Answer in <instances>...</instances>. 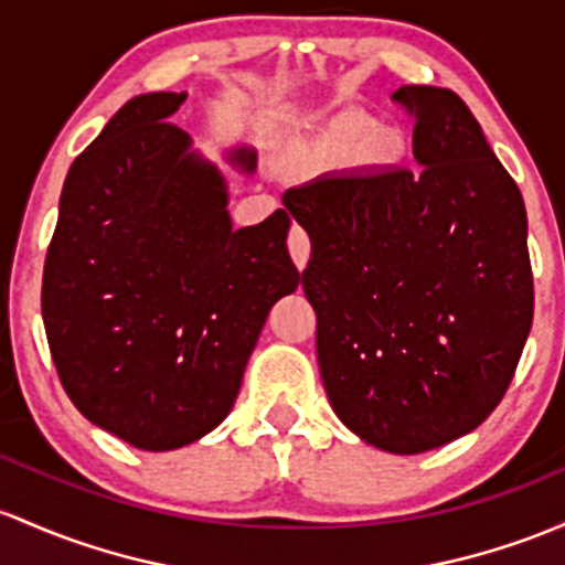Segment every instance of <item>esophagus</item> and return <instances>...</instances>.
I'll return each instance as SVG.
<instances>
[{
  "label": "esophagus",
  "mask_w": 565,
  "mask_h": 565,
  "mask_svg": "<svg viewBox=\"0 0 565 565\" xmlns=\"http://www.w3.org/2000/svg\"><path fill=\"white\" fill-rule=\"evenodd\" d=\"M289 254H292L297 268H306L308 257H311V241L300 225H292V231H289Z\"/></svg>",
  "instance_id": "34e87169"
}]
</instances>
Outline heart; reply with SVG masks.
Wrapping results in <instances>:
<instances>
[{"mask_svg":"<svg viewBox=\"0 0 565 565\" xmlns=\"http://www.w3.org/2000/svg\"><path fill=\"white\" fill-rule=\"evenodd\" d=\"M297 152L313 163L334 166L353 154L362 169H396L411 154V141L402 128L375 126L373 115L362 109H343L321 126V131L302 141Z\"/></svg>","mask_w":565,"mask_h":565,"instance_id":"obj_1","label":"heart"}]
</instances>
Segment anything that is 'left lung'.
Returning a JSON list of instances; mask_svg holds the SVG:
<instances>
[{"label":"left lung","instance_id":"left-lung-1","mask_svg":"<svg viewBox=\"0 0 565 565\" xmlns=\"http://www.w3.org/2000/svg\"><path fill=\"white\" fill-rule=\"evenodd\" d=\"M424 169L319 177L287 192L308 231L302 289L332 411L388 454L477 429L534 321L523 195L448 88L402 85Z\"/></svg>","mask_w":565,"mask_h":565}]
</instances>
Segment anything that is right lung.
Segmentation results:
<instances>
[{
  "label": "right lung",
  "mask_w": 565,
  "mask_h": 565,
  "mask_svg": "<svg viewBox=\"0 0 565 565\" xmlns=\"http://www.w3.org/2000/svg\"><path fill=\"white\" fill-rule=\"evenodd\" d=\"M136 96L77 154L42 273V319L79 413L141 450L195 443L231 413L278 297L300 284L284 209L233 231L216 166ZM254 171V152L233 154Z\"/></svg>",
  "instance_id": "obj_1"
}]
</instances>
